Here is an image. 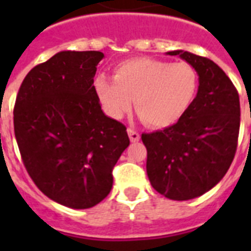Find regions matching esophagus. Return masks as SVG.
<instances>
[{
	"label": "esophagus",
	"instance_id": "1",
	"mask_svg": "<svg viewBox=\"0 0 251 251\" xmlns=\"http://www.w3.org/2000/svg\"><path fill=\"white\" fill-rule=\"evenodd\" d=\"M127 134H129L130 141L134 142V143L141 139V135H139V133H138L137 130L131 129V127H130V129H127Z\"/></svg>",
	"mask_w": 251,
	"mask_h": 251
}]
</instances>
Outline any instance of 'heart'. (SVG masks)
Here are the masks:
<instances>
[{
  "label": "heart",
  "mask_w": 251,
  "mask_h": 251,
  "mask_svg": "<svg viewBox=\"0 0 251 251\" xmlns=\"http://www.w3.org/2000/svg\"><path fill=\"white\" fill-rule=\"evenodd\" d=\"M197 90V74L186 62L150 57L130 58L114 68V79L99 75L95 92L110 117L121 118L133 105L152 127H167L186 113Z\"/></svg>",
  "instance_id": "obj_1"
}]
</instances>
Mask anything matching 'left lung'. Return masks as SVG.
<instances>
[{
	"label": "left lung",
	"instance_id": "8db88e82",
	"mask_svg": "<svg viewBox=\"0 0 251 251\" xmlns=\"http://www.w3.org/2000/svg\"><path fill=\"white\" fill-rule=\"evenodd\" d=\"M168 54L179 56L194 68L198 92L175 125L142 134V141L153 189L173 201H189L220 182L233 161L240 98L232 80L210 58L185 50Z\"/></svg>",
	"mask_w": 251,
	"mask_h": 251
}]
</instances>
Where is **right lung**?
Segmentation results:
<instances>
[{
    "label": "right lung",
    "instance_id": "add662e5",
    "mask_svg": "<svg viewBox=\"0 0 251 251\" xmlns=\"http://www.w3.org/2000/svg\"><path fill=\"white\" fill-rule=\"evenodd\" d=\"M98 50H62L25 75L14 106L22 160L39 189L84 210L109 194L114 165L130 145L126 126L108 117L95 92Z\"/></svg>",
    "mask_w": 251,
    "mask_h": 251
}]
</instances>
